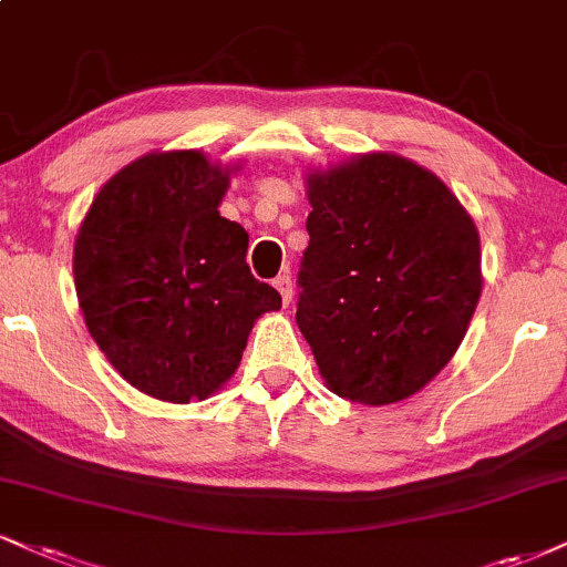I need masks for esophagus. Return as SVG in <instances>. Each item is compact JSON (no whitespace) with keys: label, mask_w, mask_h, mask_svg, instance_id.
I'll return each mask as SVG.
<instances>
[{"label":"esophagus","mask_w":567,"mask_h":567,"mask_svg":"<svg viewBox=\"0 0 567 567\" xmlns=\"http://www.w3.org/2000/svg\"><path fill=\"white\" fill-rule=\"evenodd\" d=\"M272 286H276V289L281 291L284 305H289V302H291V297H295V284H291V276H289V272H284V276H278L276 281H272Z\"/></svg>","instance_id":"34e87169"}]
</instances>
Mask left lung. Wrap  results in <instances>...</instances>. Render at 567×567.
I'll return each mask as SVG.
<instances>
[{
    "instance_id": "8db88e82",
    "label": "left lung",
    "mask_w": 567,
    "mask_h": 567,
    "mask_svg": "<svg viewBox=\"0 0 567 567\" xmlns=\"http://www.w3.org/2000/svg\"><path fill=\"white\" fill-rule=\"evenodd\" d=\"M297 326L333 394L402 402L439 375L481 297L476 223L446 184L389 152L307 176Z\"/></svg>"
}]
</instances>
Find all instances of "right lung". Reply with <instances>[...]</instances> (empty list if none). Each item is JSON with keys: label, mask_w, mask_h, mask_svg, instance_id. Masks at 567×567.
Wrapping results in <instances>:
<instances>
[{"label": "right lung", "mask_w": 567, "mask_h": 567, "mask_svg": "<svg viewBox=\"0 0 567 567\" xmlns=\"http://www.w3.org/2000/svg\"><path fill=\"white\" fill-rule=\"evenodd\" d=\"M228 167L197 150L152 152L100 188L73 249L75 295L104 358L163 402L207 400L281 295L247 265L249 236L220 218Z\"/></svg>", "instance_id": "obj_1"}]
</instances>
